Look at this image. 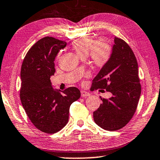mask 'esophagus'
Listing matches in <instances>:
<instances>
[{"mask_svg":"<svg viewBox=\"0 0 160 160\" xmlns=\"http://www.w3.org/2000/svg\"><path fill=\"white\" fill-rule=\"evenodd\" d=\"M88 96H90L89 92H86V91H84V90L81 91V97L85 98V97H88Z\"/></svg>","mask_w":160,"mask_h":160,"instance_id":"1","label":"esophagus"}]
</instances>
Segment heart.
<instances>
[{
  "mask_svg": "<svg viewBox=\"0 0 160 160\" xmlns=\"http://www.w3.org/2000/svg\"><path fill=\"white\" fill-rule=\"evenodd\" d=\"M72 50L81 58L88 55L91 62L97 67H103L108 62L112 55V47L106 40H94L88 37H79L71 43Z\"/></svg>",
  "mask_w": 160,
  "mask_h": 160,
  "instance_id": "obj_1",
  "label": "heart"
}]
</instances>
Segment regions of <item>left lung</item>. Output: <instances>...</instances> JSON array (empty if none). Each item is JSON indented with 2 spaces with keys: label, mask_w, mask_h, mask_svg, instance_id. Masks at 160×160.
<instances>
[{
  "label": "left lung",
  "mask_w": 160,
  "mask_h": 160,
  "mask_svg": "<svg viewBox=\"0 0 160 160\" xmlns=\"http://www.w3.org/2000/svg\"><path fill=\"white\" fill-rule=\"evenodd\" d=\"M110 59L92 80L91 89H105L112 93L93 112L95 123L108 131L125 127L135 114L141 94L138 65L128 44L115 37ZM102 92L104 90H100Z\"/></svg>",
  "instance_id": "left-lung-1"
}]
</instances>
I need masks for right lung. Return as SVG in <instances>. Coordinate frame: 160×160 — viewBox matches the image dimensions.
Instances as JSON below:
<instances>
[{"mask_svg":"<svg viewBox=\"0 0 160 160\" xmlns=\"http://www.w3.org/2000/svg\"><path fill=\"white\" fill-rule=\"evenodd\" d=\"M67 42L45 37L30 48L22 62L20 92L22 107L35 128L48 134L60 131L67 125L70 107L80 97L75 87L54 89L50 76L54 75L55 59Z\"/></svg>","mask_w":160,"mask_h":160,"instance_id":"1","label":"right lung"}]
</instances>
